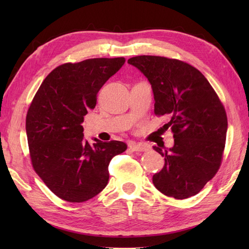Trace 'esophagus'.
Returning <instances> with one entry per match:
<instances>
[{
	"label": "esophagus",
	"mask_w": 249,
	"mask_h": 249,
	"mask_svg": "<svg viewBox=\"0 0 249 249\" xmlns=\"http://www.w3.org/2000/svg\"><path fill=\"white\" fill-rule=\"evenodd\" d=\"M129 147L131 151L134 152H144L149 150V146L143 143H136V142H131L129 144Z\"/></svg>",
	"instance_id": "obj_1"
}]
</instances>
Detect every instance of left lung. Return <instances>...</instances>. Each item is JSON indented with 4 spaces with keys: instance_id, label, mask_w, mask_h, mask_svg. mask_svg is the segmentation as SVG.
I'll use <instances>...</instances> for the list:
<instances>
[{
    "instance_id": "8db88e82",
    "label": "left lung",
    "mask_w": 249,
    "mask_h": 249,
    "mask_svg": "<svg viewBox=\"0 0 249 249\" xmlns=\"http://www.w3.org/2000/svg\"><path fill=\"white\" fill-rule=\"evenodd\" d=\"M128 64L147 78L154 112L169 116L163 127L173 133L170 149L153 146L165 157V166L153 176V184L176 199L197 195L220 167L228 128L223 104L206 78L187 63L139 55L130 57Z\"/></svg>"
}]
</instances>
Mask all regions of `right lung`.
I'll return each instance as SVG.
<instances>
[{"label":"right lung","instance_id":"obj_1","mask_svg":"<svg viewBox=\"0 0 249 249\" xmlns=\"http://www.w3.org/2000/svg\"><path fill=\"white\" fill-rule=\"evenodd\" d=\"M124 63V57H98L57 66L32 100L25 122L32 165L51 192L68 202H84L102 192L110 160L127 149L115 140L95 139L91 145L81 125L99 89Z\"/></svg>","mask_w":249,"mask_h":249}]
</instances>
